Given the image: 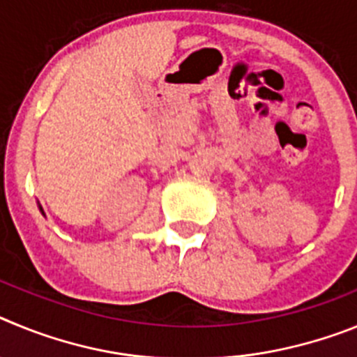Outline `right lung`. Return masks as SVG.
<instances>
[{"label":"right lung","instance_id":"add662e5","mask_svg":"<svg viewBox=\"0 0 357 357\" xmlns=\"http://www.w3.org/2000/svg\"><path fill=\"white\" fill-rule=\"evenodd\" d=\"M39 209H40V213H43V214H44V211H43V207H40V206H39Z\"/></svg>","mask_w":357,"mask_h":357}]
</instances>
